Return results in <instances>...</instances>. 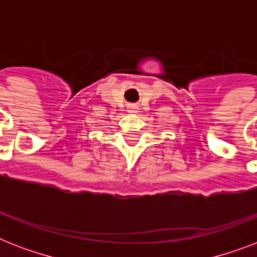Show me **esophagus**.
I'll use <instances>...</instances> for the list:
<instances>
[{
    "mask_svg": "<svg viewBox=\"0 0 257 257\" xmlns=\"http://www.w3.org/2000/svg\"><path fill=\"white\" fill-rule=\"evenodd\" d=\"M129 112L136 113V108H135V106H131V108H129Z\"/></svg>",
    "mask_w": 257,
    "mask_h": 257,
    "instance_id": "1",
    "label": "esophagus"
}]
</instances>
